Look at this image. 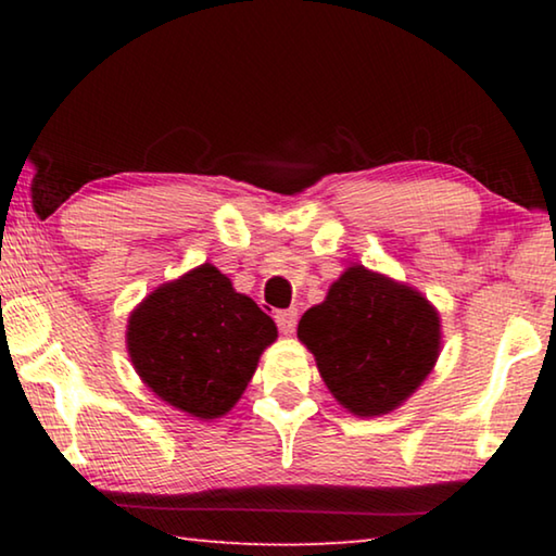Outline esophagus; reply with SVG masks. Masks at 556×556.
Wrapping results in <instances>:
<instances>
[{"label": "esophagus", "mask_w": 556, "mask_h": 556, "mask_svg": "<svg viewBox=\"0 0 556 556\" xmlns=\"http://www.w3.org/2000/svg\"><path fill=\"white\" fill-rule=\"evenodd\" d=\"M275 318H277V326H279L281 333H285V336L294 333L296 321H299V312H296V308H285V312H277Z\"/></svg>", "instance_id": "obj_1"}]
</instances>
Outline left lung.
Masks as SVG:
<instances>
[{
	"mask_svg": "<svg viewBox=\"0 0 556 556\" xmlns=\"http://www.w3.org/2000/svg\"><path fill=\"white\" fill-rule=\"evenodd\" d=\"M299 341L314 353L328 392L355 417L402 407L441 353V318L404 281L351 265L301 316Z\"/></svg>",
	"mask_w": 556,
	"mask_h": 556,
	"instance_id": "8db88e82",
	"label": "left lung"
}]
</instances>
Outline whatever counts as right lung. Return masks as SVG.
I'll use <instances>...</instances> for the list:
<instances>
[{"label":"right lung","instance_id":"right-lung-1","mask_svg":"<svg viewBox=\"0 0 556 556\" xmlns=\"http://www.w3.org/2000/svg\"><path fill=\"white\" fill-rule=\"evenodd\" d=\"M127 353L142 382L174 409L225 417L277 341V326L211 262L166 281L131 308Z\"/></svg>","mask_w":556,"mask_h":556}]
</instances>
